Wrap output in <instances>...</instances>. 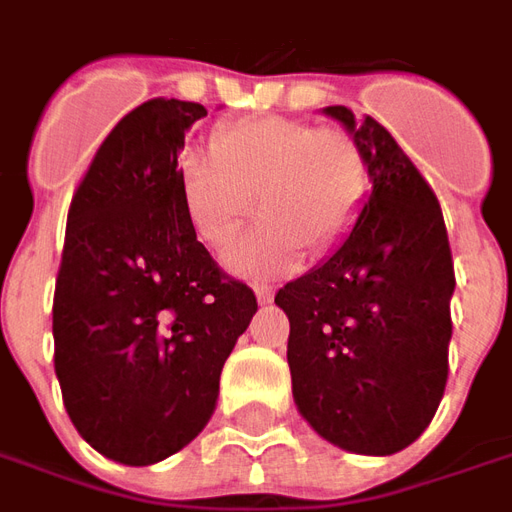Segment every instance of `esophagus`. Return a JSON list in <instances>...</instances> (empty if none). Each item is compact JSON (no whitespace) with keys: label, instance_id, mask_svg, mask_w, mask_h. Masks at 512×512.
Returning a JSON list of instances; mask_svg holds the SVG:
<instances>
[{"label":"esophagus","instance_id":"esophagus-1","mask_svg":"<svg viewBox=\"0 0 512 512\" xmlns=\"http://www.w3.org/2000/svg\"><path fill=\"white\" fill-rule=\"evenodd\" d=\"M255 296H257V304L260 307H266L274 301V288L271 285H255Z\"/></svg>","mask_w":512,"mask_h":512}]
</instances>
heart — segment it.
Returning <instances> with one entry per match:
<instances>
[{"mask_svg":"<svg viewBox=\"0 0 512 512\" xmlns=\"http://www.w3.org/2000/svg\"><path fill=\"white\" fill-rule=\"evenodd\" d=\"M216 158H180V197L202 241L224 249L255 211L263 219L224 255L241 279L301 266L304 249L329 252L354 222L365 164L354 142L290 117H246L213 136Z\"/></svg>","mask_w":512,"mask_h":512,"instance_id":"1","label":"heart"}]
</instances>
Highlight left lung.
I'll use <instances>...</instances> for the list:
<instances>
[{"label": "left lung", "mask_w": 512, "mask_h": 512, "mask_svg": "<svg viewBox=\"0 0 512 512\" xmlns=\"http://www.w3.org/2000/svg\"><path fill=\"white\" fill-rule=\"evenodd\" d=\"M323 115L354 139L370 194L332 255L274 299L290 321L293 400L334 447L392 455L428 428L447 384L450 241L436 194L381 123L348 106Z\"/></svg>", "instance_id": "8db88e82"}]
</instances>
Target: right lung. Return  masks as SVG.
I'll return each mask as SVG.
<instances>
[{"label":"right lung","mask_w":512,"mask_h":512,"mask_svg":"<svg viewBox=\"0 0 512 512\" xmlns=\"http://www.w3.org/2000/svg\"><path fill=\"white\" fill-rule=\"evenodd\" d=\"M202 104L128 112L73 194L54 290V370L68 417L104 458L150 466L197 439L235 340L257 312L224 279L180 197Z\"/></svg>","instance_id":"obj_1"}]
</instances>
